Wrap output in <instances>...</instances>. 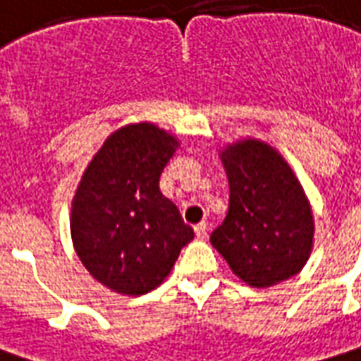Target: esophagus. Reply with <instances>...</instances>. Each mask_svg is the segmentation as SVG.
Wrapping results in <instances>:
<instances>
[{"label":"esophagus","instance_id":"1","mask_svg":"<svg viewBox=\"0 0 361 361\" xmlns=\"http://www.w3.org/2000/svg\"><path fill=\"white\" fill-rule=\"evenodd\" d=\"M193 231H195V237H197V239H207L209 225H207V223H200V225H195V227H193Z\"/></svg>","mask_w":361,"mask_h":361}]
</instances>
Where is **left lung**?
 Segmentation results:
<instances>
[{"label": "left lung", "instance_id": "obj_1", "mask_svg": "<svg viewBox=\"0 0 361 361\" xmlns=\"http://www.w3.org/2000/svg\"><path fill=\"white\" fill-rule=\"evenodd\" d=\"M229 178V212L212 245L251 286L286 281L312 249L314 221L288 164L263 142L247 140L223 152Z\"/></svg>", "mask_w": 361, "mask_h": 361}]
</instances>
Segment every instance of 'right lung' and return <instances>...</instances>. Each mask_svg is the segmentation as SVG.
Here are the masks:
<instances>
[{"mask_svg":"<svg viewBox=\"0 0 361 361\" xmlns=\"http://www.w3.org/2000/svg\"><path fill=\"white\" fill-rule=\"evenodd\" d=\"M178 142L154 124L114 132L88 164L73 201L78 259L98 283L138 296L170 274L193 229L160 191Z\"/></svg>","mask_w":361,"mask_h":361,"instance_id":"add662e5","label":"right lung"}]
</instances>
